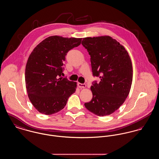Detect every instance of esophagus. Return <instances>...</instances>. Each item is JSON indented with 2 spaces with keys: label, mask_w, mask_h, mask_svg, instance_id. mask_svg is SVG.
I'll return each instance as SVG.
<instances>
[{
  "label": "esophagus",
  "mask_w": 159,
  "mask_h": 159,
  "mask_svg": "<svg viewBox=\"0 0 159 159\" xmlns=\"http://www.w3.org/2000/svg\"><path fill=\"white\" fill-rule=\"evenodd\" d=\"M78 86L80 88H86V84H82V83H78Z\"/></svg>",
  "instance_id": "1"
}]
</instances>
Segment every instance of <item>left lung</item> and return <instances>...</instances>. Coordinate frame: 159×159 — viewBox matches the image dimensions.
Wrapping results in <instances>:
<instances>
[{
    "instance_id": "obj_1",
    "label": "left lung",
    "mask_w": 159,
    "mask_h": 159,
    "mask_svg": "<svg viewBox=\"0 0 159 159\" xmlns=\"http://www.w3.org/2000/svg\"><path fill=\"white\" fill-rule=\"evenodd\" d=\"M82 45L90 55L93 75L100 78L99 83H92V99L84 106L97 116L111 115L130 92L133 76L130 57L124 46L109 36L84 38Z\"/></svg>"
}]
</instances>
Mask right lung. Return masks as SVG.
Segmentation results:
<instances>
[{
	"instance_id": "add662e5",
	"label": "right lung",
	"mask_w": 159,
	"mask_h": 159,
	"mask_svg": "<svg viewBox=\"0 0 159 159\" xmlns=\"http://www.w3.org/2000/svg\"><path fill=\"white\" fill-rule=\"evenodd\" d=\"M82 38L49 36L29 56L25 72L29 100L40 113L52 115L62 110L76 89V82L62 78L67 52L81 44Z\"/></svg>"
}]
</instances>
